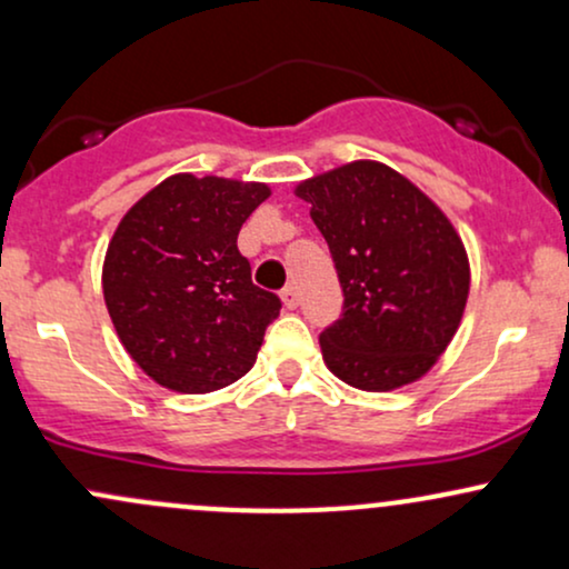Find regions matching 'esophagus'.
I'll list each match as a JSON object with an SVG mask.
<instances>
[{
    "mask_svg": "<svg viewBox=\"0 0 569 569\" xmlns=\"http://www.w3.org/2000/svg\"><path fill=\"white\" fill-rule=\"evenodd\" d=\"M280 299H283V305L289 307V310H297L299 307V291L293 289V286H286V289L280 291Z\"/></svg>",
    "mask_w": 569,
    "mask_h": 569,
    "instance_id": "1",
    "label": "esophagus"
}]
</instances>
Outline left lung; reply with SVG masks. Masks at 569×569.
Instances as JSON below:
<instances>
[{
  "label": "left lung",
  "instance_id": "obj_1",
  "mask_svg": "<svg viewBox=\"0 0 569 569\" xmlns=\"http://www.w3.org/2000/svg\"><path fill=\"white\" fill-rule=\"evenodd\" d=\"M329 243L345 305L321 335L326 367L369 393L403 388L452 342L471 289L466 246L407 176L356 160L297 184Z\"/></svg>",
  "mask_w": 569,
  "mask_h": 569
}]
</instances>
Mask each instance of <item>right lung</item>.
<instances>
[{"label": "right lung", "instance_id": "obj_1", "mask_svg": "<svg viewBox=\"0 0 569 569\" xmlns=\"http://www.w3.org/2000/svg\"><path fill=\"white\" fill-rule=\"evenodd\" d=\"M259 181L176 173L122 217L103 259V299L128 356L162 388L211 393L257 361L280 299L251 280L243 221Z\"/></svg>", "mask_w": 569, "mask_h": 569}]
</instances>
